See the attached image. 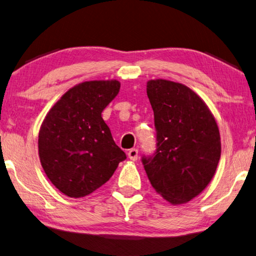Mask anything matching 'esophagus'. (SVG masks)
<instances>
[{
  "label": "esophagus",
  "instance_id": "esophagus-1",
  "mask_svg": "<svg viewBox=\"0 0 256 256\" xmlns=\"http://www.w3.org/2000/svg\"><path fill=\"white\" fill-rule=\"evenodd\" d=\"M128 158L132 161H136L138 160V151L136 150V148H131V150L128 151Z\"/></svg>",
  "mask_w": 256,
  "mask_h": 256
}]
</instances>
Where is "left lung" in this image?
Wrapping results in <instances>:
<instances>
[{
    "label": "left lung",
    "mask_w": 256,
    "mask_h": 256,
    "mask_svg": "<svg viewBox=\"0 0 256 256\" xmlns=\"http://www.w3.org/2000/svg\"><path fill=\"white\" fill-rule=\"evenodd\" d=\"M156 128V152L142 162L152 187L172 205L202 192L220 159V128L200 96L184 84L146 82Z\"/></svg>",
    "instance_id": "obj_1"
}]
</instances>
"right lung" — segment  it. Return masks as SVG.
Segmentation results:
<instances>
[{
  "label": "right lung",
  "instance_id": "add662e5",
  "mask_svg": "<svg viewBox=\"0 0 256 256\" xmlns=\"http://www.w3.org/2000/svg\"><path fill=\"white\" fill-rule=\"evenodd\" d=\"M120 87L116 80L78 84L60 97L41 124V166L51 184L68 197L94 192L126 159L102 118Z\"/></svg>",
  "mask_w": 256,
  "mask_h": 256
}]
</instances>
